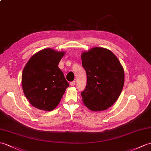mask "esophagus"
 <instances>
[{
  "label": "esophagus",
  "mask_w": 151,
  "mask_h": 151,
  "mask_svg": "<svg viewBox=\"0 0 151 151\" xmlns=\"http://www.w3.org/2000/svg\"><path fill=\"white\" fill-rule=\"evenodd\" d=\"M75 83H76L75 81H73L71 82H70V85H71V86H74L75 85Z\"/></svg>",
  "instance_id": "34e87169"
}]
</instances>
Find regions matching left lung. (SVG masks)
Returning <instances> with one entry per match:
<instances>
[{"label":"left lung","instance_id":"1","mask_svg":"<svg viewBox=\"0 0 151 151\" xmlns=\"http://www.w3.org/2000/svg\"><path fill=\"white\" fill-rule=\"evenodd\" d=\"M81 58L87 75L86 87L81 93L83 104L93 111L107 109L123 89V67L113 52L103 47L83 52Z\"/></svg>","mask_w":151,"mask_h":151}]
</instances>
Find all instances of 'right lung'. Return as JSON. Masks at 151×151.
Listing matches in <instances>:
<instances>
[{"label":"right lung","instance_id":"add662e5","mask_svg":"<svg viewBox=\"0 0 151 151\" xmlns=\"http://www.w3.org/2000/svg\"><path fill=\"white\" fill-rule=\"evenodd\" d=\"M65 52L44 49L33 55L24 67L22 86L32 106L51 111L57 107L69 87L58 64Z\"/></svg>","mask_w":151,"mask_h":151}]
</instances>
